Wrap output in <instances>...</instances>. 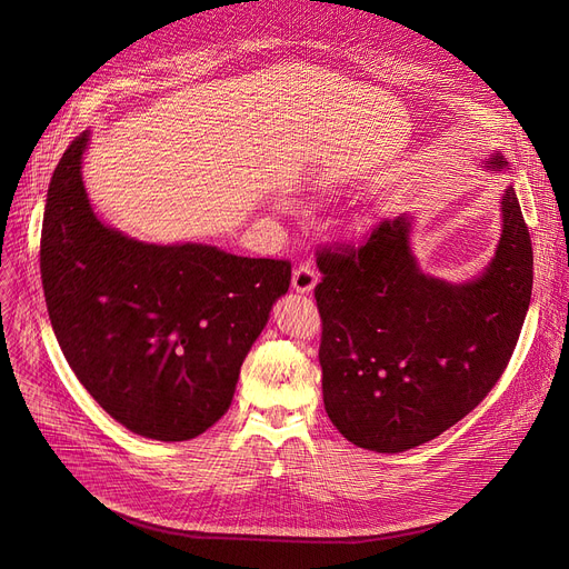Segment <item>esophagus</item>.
Returning a JSON list of instances; mask_svg holds the SVG:
<instances>
[{"mask_svg": "<svg viewBox=\"0 0 569 569\" xmlns=\"http://www.w3.org/2000/svg\"><path fill=\"white\" fill-rule=\"evenodd\" d=\"M316 283H318V274L313 272L311 264H297L292 269V288L297 292L307 295V292H311L316 288Z\"/></svg>", "mask_w": 569, "mask_h": 569, "instance_id": "obj_1", "label": "esophagus"}]
</instances>
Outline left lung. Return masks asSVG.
Segmentation results:
<instances>
[{
	"mask_svg": "<svg viewBox=\"0 0 569 569\" xmlns=\"http://www.w3.org/2000/svg\"><path fill=\"white\" fill-rule=\"evenodd\" d=\"M482 168L510 170L500 152ZM410 232L412 217L401 214L362 247L318 256L325 410L352 445L387 455L433 440L491 392L532 290V244L512 184L500 196L496 253L475 279L427 274Z\"/></svg>",
	"mask_w": 569,
	"mask_h": 569,
	"instance_id": "left-lung-1",
	"label": "left lung"
}]
</instances>
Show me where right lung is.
I'll return each mask as SVG.
<instances>
[{"mask_svg":"<svg viewBox=\"0 0 569 569\" xmlns=\"http://www.w3.org/2000/svg\"><path fill=\"white\" fill-rule=\"evenodd\" d=\"M89 138L69 144L46 198L41 279L54 337L112 420L152 440L196 438L230 408L290 262L147 244L106 226L82 182Z\"/></svg>","mask_w":569,"mask_h":569,"instance_id":"add662e5","label":"right lung"}]
</instances>
